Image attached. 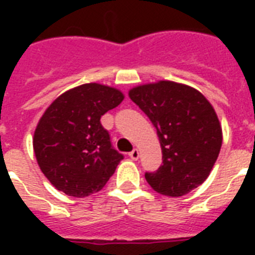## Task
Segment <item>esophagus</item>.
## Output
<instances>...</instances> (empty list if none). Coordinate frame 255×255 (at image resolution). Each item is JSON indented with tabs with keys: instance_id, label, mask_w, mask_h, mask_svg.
Returning <instances> with one entry per match:
<instances>
[{
	"instance_id": "34e87169",
	"label": "esophagus",
	"mask_w": 255,
	"mask_h": 255,
	"mask_svg": "<svg viewBox=\"0 0 255 255\" xmlns=\"http://www.w3.org/2000/svg\"><path fill=\"white\" fill-rule=\"evenodd\" d=\"M128 155H129V157H131V159H133V160L139 159V152H137V149H136V148H133L132 151L128 152Z\"/></svg>"
}]
</instances>
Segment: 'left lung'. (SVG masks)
Returning <instances> with one entry per match:
<instances>
[{"instance_id": "obj_1", "label": "left lung", "mask_w": 255, "mask_h": 255, "mask_svg": "<svg viewBox=\"0 0 255 255\" xmlns=\"http://www.w3.org/2000/svg\"><path fill=\"white\" fill-rule=\"evenodd\" d=\"M124 95L99 83L79 86L54 100L33 137L35 159L47 180L67 196L103 189L124 156L112 147L100 118Z\"/></svg>"}]
</instances>
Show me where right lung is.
Instances as JSON below:
<instances>
[{"label":"right lung","instance_id":"1","mask_svg":"<svg viewBox=\"0 0 255 255\" xmlns=\"http://www.w3.org/2000/svg\"><path fill=\"white\" fill-rule=\"evenodd\" d=\"M129 98L155 127L161 164L145 172L157 193L180 197L209 176L222 144L216 112L206 100L186 95L178 85L159 82L132 88Z\"/></svg>","mask_w":255,"mask_h":255}]
</instances>
